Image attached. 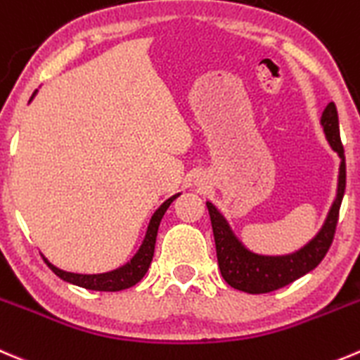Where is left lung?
<instances>
[{"mask_svg": "<svg viewBox=\"0 0 360 360\" xmlns=\"http://www.w3.org/2000/svg\"><path fill=\"white\" fill-rule=\"evenodd\" d=\"M322 127L330 148L341 158L340 183H338L336 200L330 207L322 230L304 248L292 255H285V257H264V255L251 253L237 240L218 209L211 202H207L219 271H221L223 280L232 288L248 292V294H267V292L278 290L313 271L329 251L334 240V233H336L341 200H343L345 186H347V163H345V149L340 139V121H338V110L334 102H330L323 109Z\"/></svg>", "mask_w": 360, "mask_h": 360, "instance_id": "1", "label": "left lung"}]
</instances>
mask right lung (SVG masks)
Segmentation results:
<instances>
[{"mask_svg": "<svg viewBox=\"0 0 360 360\" xmlns=\"http://www.w3.org/2000/svg\"><path fill=\"white\" fill-rule=\"evenodd\" d=\"M177 195L170 197L169 200L163 202L162 207L153 214L151 223L148 226V233H146V239L142 243L141 250L139 253L128 262L127 265L123 267L116 269L112 273H105V274H75V273H66V271H61V269L54 267L52 264H49L45 260V264L51 267L52 273L56 276H59L61 280L68 281V283L77 285V287L87 288V290H98V292H117V290H124V288H130L134 285H137L139 281L144 278V274L148 273L149 265H151L153 255H155V244H156V236H158V226L160 221H162L163 214L169 209V205L172 204L174 198Z\"/></svg>", "mask_w": 360, "mask_h": 360, "instance_id": "1", "label": "right lung"}]
</instances>
